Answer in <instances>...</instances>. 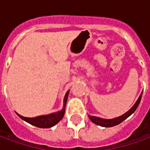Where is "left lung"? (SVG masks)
<instances>
[{
    "label": "left lung",
    "instance_id": "obj_1",
    "mask_svg": "<svg viewBox=\"0 0 150 150\" xmlns=\"http://www.w3.org/2000/svg\"><path fill=\"white\" fill-rule=\"evenodd\" d=\"M142 92L140 95V96L137 99V100L136 101L134 105L128 112H126L125 114H123L121 116L116 117V118H112V119H104V118H100V117H98V116H91V115H88V117H89V119L91 120V121L94 123V124L97 125L102 126V127L108 128V127H113V126L117 125L120 124L122 121H124L125 120L127 119L129 116H131L132 113L135 112L136 109L138 107L140 102H141V100H142Z\"/></svg>",
    "mask_w": 150,
    "mask_h": 150
}]
</instances>
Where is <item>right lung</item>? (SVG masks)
Here are the masks:
<instances>
[{
  "mask_svg": "<svg viewBox=\"0 0 150 150\" xmlns=\"http://www.w3.org/2000/svg\"><path fill=\"white\" fill-rule=\"evenodd\" d=\"M69 91L70 90L67 91L64 99H63V108L61 111L56 112L50 113L48 115H42V116H36V117H25L23 116H21L20 114L17 113L21 119H22L25 121H26L29 124H30L32 125L36 126L38 128H42V129H47V128H51L53 126H54L56 124L62 119V117L64 116L65 113V107L67 104V98H68Z\"/></svg>",
  "mask_w": 150,
  "mask_h": 150,
  "instance_id": "add662e5",
  "label": "right lung"
}]
</instances>
